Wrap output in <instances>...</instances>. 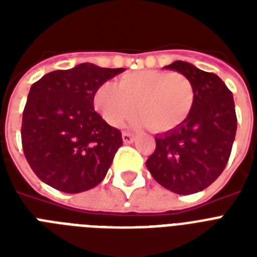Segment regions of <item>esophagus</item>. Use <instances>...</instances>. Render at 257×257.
<instances>
[{"label": "esophagus", "instance_id": "obj_1", "mask_svg": "<svg viewBox=\"0 0 257 257\" xmlns=\"http://www.w3.org/2000/svg\"><path fill=\"white\" fill-rule=\"evenodd\" d=\"M122 141H124L125 144H132L133 141H135V136H133L132 133L122 132Z\"/></svg>", "mask_w": 257, "mask_h": 257}]
</instances>
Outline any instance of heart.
Segmentation results:
<instances>
[{
    "mask_svg": "<svg viewBox=\"0 0 257 257\" xmlns=\"http://www.w3.org/2000/svg\"><path fill=\"white\" fill-rule=\"evenodd\" d=\"M191 78L179 72L139 70L124 74L118 84L106 81L97 89L94 105L105 121L118 126L131 114V128L168 132L187 120L195 105Z\"/></svg>",
    "mask_w": 257,
    "mask_h": 257,
    "instance_id": "obj_1",
    "label": "heart"
}]
</instances>
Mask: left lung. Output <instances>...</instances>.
<instances>
[{"mask_svg": "<svg viewBox=\"0 0 257 257\" xmlns=\"http://www.w3.org/2000/svg\"><path fill=\"white\" fill-rule=\"evenodd\" d=\"M191 78L195 105L183 124L156 136L147 160L153 179L179 195L205 189L224 171L235 141L237 118L232 92L219 76L175 61L165 66Z\"/></svg>", "mask_w": 257, "mask_h": 257, "instance_id": "1", "label": "left lung"}]
</instances>
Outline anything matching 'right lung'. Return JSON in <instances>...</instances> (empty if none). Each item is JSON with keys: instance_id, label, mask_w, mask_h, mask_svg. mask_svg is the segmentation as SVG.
Masks as SVG:
<instances>
[{"instance_id": "right-lung-1", "label": "right lung", "mask_w": 257, "mask_h": 257, "mask_svg": "<svg viewBox=\"0 0 257 257\" xmlns=\"http://www.w3.org/2000/svg\"><path fill=\"white\" fill-rule=\"evenodd\" d=\"M124 68L80 64L34 82L22 113V148L40 180L65 193H80L104 180L121 132L94 110L97 89Z\"/></svg>"}]
</instances>
